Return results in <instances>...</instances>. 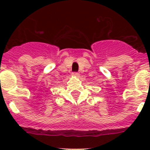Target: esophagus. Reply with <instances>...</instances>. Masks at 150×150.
Masks as SVG:
<instances>
[{
	"mask_svg": "<svg viewBox=\"0 0 150 150\" xmlns=\"http://www.w3.org/2000/svg\"><path fill=\"white\" fill-rule=\"evenodd\" d=\"M73 75L75 76H79V74L78 72H74V74H73Z\"/></svg>",
	"mask_w": 150,
	"mask_h": 150,
	"instance_id": "34e87169",
	"label": "esophagus"
}]
</instances>
